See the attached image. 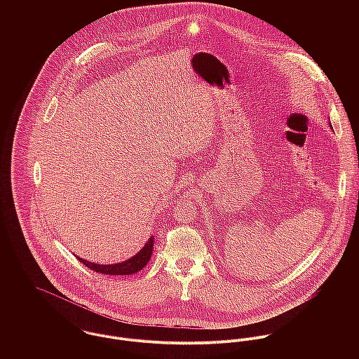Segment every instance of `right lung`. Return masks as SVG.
<instances>
[{
	"instance_id": "add662e5",
	"label": "right lung",
	"mask_w": 359,
	"mask_h": 359,
	"mask_svg": "<svg viewBox=\"0 0 359 359\" xmlns=\"http://www.w3.org/2000/svg\"><path fill=\"white\" fill-rule=\"evenodd\" d=\"M154 236H151L149 241L147 242V245L135 256L131 257L123 262L103 265V264H95V262L83 259L80 257H77V259L81 264H84L86 266H88L90 269L103 273V275H133V273L141 271L149 262V259L152 257V250H154Z\"/></svg>"
}]
</instances>
